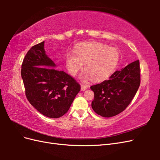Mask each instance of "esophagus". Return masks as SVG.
Wrapping results in <instances>:
<instances>
[{
	"label": "esophagus",
	"mask_w": 160,
	"mask_h": 160,
	"mask_svg": "<svg viewBox=\"0 0 160 160\" xmlns=\"http://www.w3.org/2000/svg\"><path fill=\"white\" fill-rule=\"evenodd\" d=\"M81 91H85L87 88V86L86 85H81Z\"/></svg>",
	"instance_id": "esophagus-1"
}]
</instances>
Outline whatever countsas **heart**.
I'll return each instance as SVG.
<instances>
[{"label": "heart", "mask_w": 160, "mask_h": 160, "mask_svg": "<svg viewBox=\"0 0 160 160\" xmlns=\"http://www.w3.org/2000/svg\"><path fill=\"white\" fill-rule=\"evenodd\" d=\"M119 60V52L113 47L101 42L81 43L75 51H69L65 55L67 69L72 76L76 75L85 64L83 80L101 81L113 73Z\"/></svg>", "instance_id": "1"}]
</instances>
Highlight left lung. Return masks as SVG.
Instances as JSON below:
<instances>
[{"instance_id": "obj_1", "label": "left lung", "mask_w": 160, "mask_h": 160, "mask_svg": "<svg viewBox=\"0 0 160 160\" xmlns=\"http://www.w3.org/2000/svg\"><path fill=\"white\" fill-rule=\"evenodd\" d=\"M139 85L140 67L138 60L116 71L108 80L91 86L94 92L91 107L97 114L104 118L117 115L126 109Z\"/></svg>"}]
</instances>
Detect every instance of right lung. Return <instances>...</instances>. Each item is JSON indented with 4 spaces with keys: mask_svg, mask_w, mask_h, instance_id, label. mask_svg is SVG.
<instances>
[{
    "mask_svg": "<svg viewBox=\"0 0 160 160\" xmlns=\"http://www.w3.org/2000/svg\"><path fill=\"white\" fill-rule=\"evenodd\" d=\"M45 41L32 46L24 58L21 77L28 101L38 112L59 118L69 109L80 85L71 76L54 69L44 49Z\"/></svg>",
    "mask_w": 160,
    "mask_h": 160,
    "instance_id": "obj_1",
    "label": "right lung"
}]
</instances>
